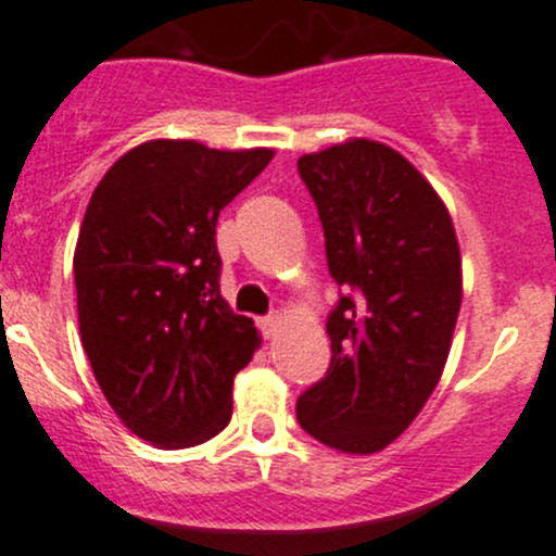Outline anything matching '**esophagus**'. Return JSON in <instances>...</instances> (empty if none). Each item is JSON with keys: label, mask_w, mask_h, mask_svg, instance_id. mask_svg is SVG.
<instances>
[{"label": "esophagus", "mask_w": 556, "mask_h": 556, "mask_svg": "<svg viewBox=\"0 0 556 556\" xmlns=\"http://www.w3.org/2000/svg\"><path fill=\"white\" fill-rule=\"evenodd\" d=\"M258 330H262L264 339H273V336H278V330H281V317H278V314L262 317L258 319Z\"/></svg>", "instance_id": "34e87169"}]
</instances>
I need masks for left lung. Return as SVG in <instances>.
Listing matches in <instances>:
<instances>
[{
    "mask_svg": "<svg viewBox=\"0 0 556 556\" xmlns=\"http://www.w3.org/2000/svg\"><path fill=\"white\" fill-rule=\"evenodd\" d=\"M330 278V366L298 400L308 435L350 455L389 446L438 386L460 312V248L444 201L394 149L350 140L305 154Z\"/></svg>",
    "mask_w": 556,
    "mask_h": 556,
    "instance_id": "left-lung-1",
    "label": "left lung"
}]
</instances>
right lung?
<instances>
[{
	"instance_id": "1",
	"label": "right lung",
	"mask_w": 556,
	"mask_h": 556,
	"mask_svg": "<svg viewBox=\"0 0 556 556\" xmlns=\"http://www.w3.org/2000/svg\"><path fill=\"white\" fill-rule=\"evenodd\" d=\"M269 160L151 140L90 198L74 253L81 348L112 410L149 444L185 450L231 421L258 333L220 294L217 217Z\"/></svg>"
}]
</instances>
